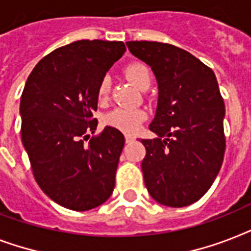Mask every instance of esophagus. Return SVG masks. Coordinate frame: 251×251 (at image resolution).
I'll use <instances>...</instances> for the list:
<instances>
[{
    "label": "esophagus",
    "mask_w": 251,
    "mask_h": 251,
    "mask_svg": "<svg viewBox=\"0 0 251 251\" xmlns=\"http://www.w3.org/2000/svg\"><path fill=\"white\" fill-rule=\"evenodd\" d=\"M125 139H126V142H127V143H130V142H133L134 139H135V137H134V135H131V134H126Z\"/></svg>",
    "instance_id": "1"
}]
</instances>
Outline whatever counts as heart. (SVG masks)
<instances>
[{"instance_id":"obj_1","label":"heart","mask_w":251,"mask_h":251,"mask_svg":"<svg viewBox=\"0 0 251 251\" xmlns=\"http://www.w3.org/2000/svg\"><path fill=\"white\" fill-rule=\"evenodd\" d=\"M126 78L131 80L138 88L143 90L151 83V73L149 68L142 62H131L124 69ZM110 91V78L104 75L99 80L96 88V98L100 102L105 101ZM146 118V112L142 109H130V108H116L110 110L104 118L105 125L112 126L114 129L122 130L126 133H133L139 127L141 122Z\"/></svg>"}]
</instances>
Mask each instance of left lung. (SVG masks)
<instances>
[{
  "instance_id": "left-lung-1",
  "label": "left lung",
  "mask_w": 251,
  "mask_h": 251,
  "mask_svg": "<svg viewBox=\"0 0 251 251\" xmlns=\"http://www.w3.org/2000/svg\"><path fill=\"white\" fill-rule=\"evenodd\" d=\"M134 56L151 66L159 100L142 139L145 183L157 203L185 207L206 194L226 152L224 100L214 72L186 50L157 41H127Z\"/></svg>"
}]
</instances>
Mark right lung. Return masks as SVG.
Here are the masks:
<instances>
[{
  "instance_id": "1",
  "label": "right lung",
  "mask_w": 251,
  "mask_h": 251,
  "mask_svg": "<svg viewBox=\"0 0 251 251\" xmlns=\"http://www.w3.org/2000/svg\"><path fill=\"white\" fill-rule=\"evenodd\" d=\"M122 41L79 40L41 58L21 98L22 142L40 189L60 206L87 211L114 189L125 137L105 127L88 143L98 120L96 88L121 58Z\"/></svg>"
}]
</instances>
